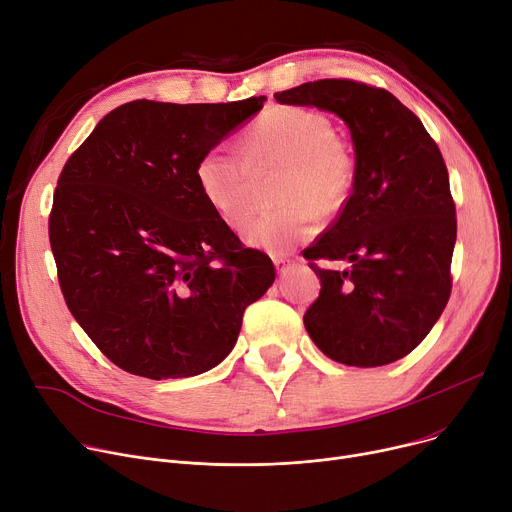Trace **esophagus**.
<instances>
[{
	"label": "esophagus",
	"instance_id": "34e87169",
	"mask_svg": "<svg viewBox=\"0 0 512 512\" xmlns=\"http://www.w3.org/2000/svg\"><path fill=\"white\" fill-rule=\"evenodd\" d=\"M275 266H277V273L279 275H285L287 273V268L291 266V260L289 258H275Z\"/></svg>",
	"mask_w": 512,
	"mask_h": 512
}]
</instances>
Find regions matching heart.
<instances>
[{"mask_svg":"<svg viewBox=\"0 0 512 512\" xmlns=\"http://www.w3.org/2000/svg\"><path fill=\"white\" fill-rule=\"evenodd\" d=\"M244 155L227 144L204 150L196 163V186L229 227H242L254 208L256 175L285 169L281 208L258 215L244 239L273 256H285L320 229V211L337 213L353 192L355 159L335 136L330 117L312 107L268 109L246 132Z\"/></svg>","mask_w":512,"mask_h":512,"instance_id":"1","label":"heart"}]
</instances>
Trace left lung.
Instances as JSON below:
<instances>
[{"instance_id":"8db88e82","label":"left lung","mask_w":512,"mask_h":512,"mask_svg":"<svg viewBox=\"0 0 512 512\" xmlns=\"http://www.w3.org/2000/svg\"><path fill=\"white\" fill-rule=\"evenodd\" d=\"M275 99L337 113L355 146L353 192L304 250L322 285L304 314L308 335L345 366L397 362L426 339L453 289L457 215L440 148L411 109L366 82L324 78Z\"/></svg>"}]
</instances>
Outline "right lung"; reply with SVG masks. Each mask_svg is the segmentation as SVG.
Segmentation results:
<instances>
[{
    "label": "right lung",
    "instance_id": "add662e5",
    "mask_svg": "<svg viewBox=\"0 0 512 512\" xmlns=\"http://www.w3.org/2000/svg\"><path fill=\"white\" fill-rule=\"evenodd\" d=\"M264 101L119 105L59 173L49 213L57 281L117 368L150 380L215 368L273 285V260L242 244L194 175L204 150Z\"/></svg>",
    "mask_w": 512,
    "mask_h": 512
}]
</instances>
